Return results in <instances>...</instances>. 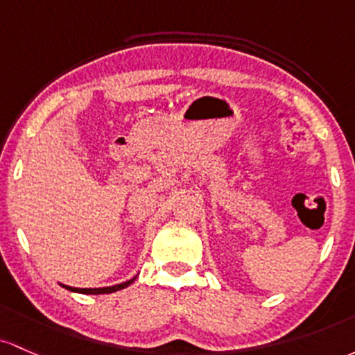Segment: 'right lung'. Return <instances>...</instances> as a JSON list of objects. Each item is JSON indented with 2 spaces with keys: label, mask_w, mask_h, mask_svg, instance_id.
<instances>
[{
  "label": "right lung",
  "mask_w": 355,
  "mask_h": 355,
  "mask_svg": "<svg viewBox=\"0 0 355 355\" xmlns=\"http://www.w3.org/2000/svg\"><path fill=\"white\" fill-rule=\"evenodd\" d=\"M135 280L134 278H130V280L124 282V284H119V285H112V286H103V288H75V286H69V285H62L63 288L70 290V292H77V293H87V295H101V293H114L117 292V290H122L125 288V286H129L132 282Z\"/></svg>",
  "instance_id": "obj_1"
}]
</instances>
